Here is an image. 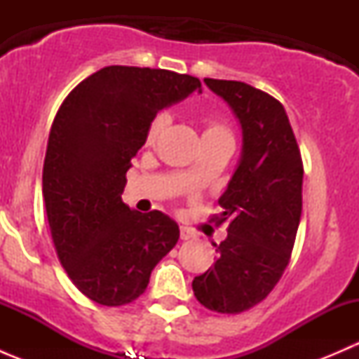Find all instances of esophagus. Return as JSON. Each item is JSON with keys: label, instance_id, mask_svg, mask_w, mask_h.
<instances>
[{"label": "esophagus", "instance_id": "1", "mask_svg": "<svg viewBox=\"0 0 359 359\" xmlns=\"http://www.w3.org/2000/svg\"><path fill=\"white\" fill-rule=\"evenodd\" d=\"M191 238H194V234L191 233V231L187 229V227H180V240L187 241V240H191Z\"/></svg>", "mask_w": 359, "mask_h": 359}]
</instances>
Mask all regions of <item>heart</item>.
Masks as SVG:
<instances>
[{
	"instance_id": "obj_1",
	"label": "heart",
	"mask_w": 359,
	"mask_h": 359,
	"mask_svg": "<svg viewBox=\"0 0 359 359\" xmlns=\"http://www.w3.org/2000/svg\"><path fill=\"white\" fill-rule=\"evenodd\" d=\"M168 125V116L166 114H158L154 116L153 121L149 123L146 132V144H154L158 140V137L161 135V132L165 130V126ZM219 137H227V139H233L229 128H227L224 123H220L215 118H206L205 119V128H203V139H219Z\"/></svg>"
}]
</instances>
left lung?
<instances>
[{
  "instance_id": "8db88e82",
  "label": "left lung",
  "mask_w": 359,
  "mask_h": 359,
  "mask_svg": "<svg viewBox=\"0 0 359 359\" xmlns=\"http://www.w3.org/2000/svg\"><path fill=\"white\" fill-rule=\"evenodd\" d=\"M240 119L243 149L227 189L219 198L229 220L217 260L193 281L200 304L238 314L262 302L276 287L290 255L302 213L304 166L280 100L241 81L205 78Z\"/></svg>"
}]
</instances>
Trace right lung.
I'll use <instances>...</instances> for the list:
<instances>
[{
	"label": "right lung",
	"mask_w": 359,
	"mask_h": 359,
	"mask_svg": "<svg viewBox=\"0 0 359 359\" xmlns=\"http://www.w3.org/2000/svg\"><path fill=\"white\" fill-rule=\"evenodd\" d=\"M194 90L201 81L189 74L109 66L83 79L57 111L43 165L46 217L67 276L100 306L142 295L179 240L175 220L139 213L121 194L149 123Z\"/></svg>",
	"instance_id": "add662e5"
}]
</instances>
